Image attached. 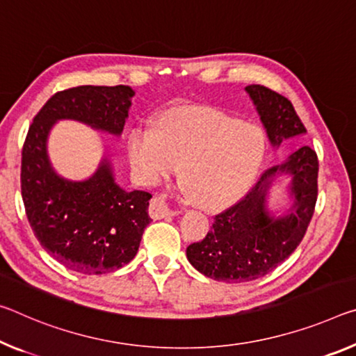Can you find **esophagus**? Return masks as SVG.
<instances>
[{"label": "esophagus", "mask_w": 356, "mask_h": 356, "mask_svg": "<svg viewBox=\"0 0 356 356\" xmlns=\"http://www.w3.org/2000/svg\"><path fill=\"white\" fill-rule=\"evenodd\" d=\"M149 213L154 220H160V218H166V217L174 216V212L166 206L165 200L160 198V196H156V198L152 200L150 207H149Z\"/></svg>", "instance_id": "1"}]
</instances>
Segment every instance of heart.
<instances>
[{
    "mask_svg": "<svg viewBox=\"0 0 356 356\" xmlns=\"http://www.w3.org/2000/svg\"><path fill=\"white\" fill-rule=\"evenodd\" d=\"M264 134L250 123L212 107L161 115L155 128L138 125L127 154L136 177L155 185L180 165V179L196 206L220 209L239 200L264 155Z\"/></svg>",
    "mask_w": 356,
    "mask_h": 356,
    "instance_id": "obj_1",
    "label": "heart"
}]
</instances>
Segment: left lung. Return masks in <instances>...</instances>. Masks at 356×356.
I'll return each mask as SVG.
<instances>
[{"instance_id": "1", "label": "left lung", "mask_w": 356, "mask_h": 356, "mask_svg": "<svg viewBox=\"0 0 356 356\" xmlns=\"http://www.w3.org/2000/svg\"><path fill=\"white\" fill-rule=\"evenodd\" d=\"M273 145L306 133L289 99L264 86L245 87ZM277 172L292 174L296 196L289 216L270 218L266 207L270 180ZM318 158L302 145L284 165L266 169L244 198L213 217L211 231L187 247V258L201 274L218 282H249L284 263L306 234L318 196Z\"/></svg>"}]
</instances>
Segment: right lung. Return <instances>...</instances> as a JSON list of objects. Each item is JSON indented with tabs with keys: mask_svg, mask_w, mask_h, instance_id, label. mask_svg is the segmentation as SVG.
<instances>
[{
	"mask_svg": "<svg viewBox=\"0 0 356 356\" xmlns=\"http://www.w3.org/2000/svg\"><path fill=\"white\" fill-rule=\"evenodd\" d=\"M134 92L127 86H81L56 92L33 118L22 150L20 187L30 227L50 257L81 274H107L136 257L150 217L149 191L118 187L107 160L82 182L56 176L47 136L56 120L83 122L120 134Z\"/></svg>",
	"mask_w": 356,
	"mask_h": 356,
	"instance_id": "add662e5",
	"label": "right lung"
}]
</instances>
